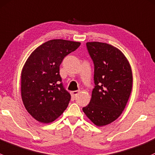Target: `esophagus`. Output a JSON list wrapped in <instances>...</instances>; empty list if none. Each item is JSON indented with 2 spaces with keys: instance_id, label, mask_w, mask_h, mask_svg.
<instances>
[{
  "instance_id": "34e87169",
  "label": "esophagus",
  "mask_w": 155,
  "mask_h": 155,
  "mask_svg": "<svg viewBox=\"0 0 155 155\" xmlns=\"http://www.w3.org/2000/svg\"><path fill=\"white\" fill-rule=\"evenodd\" d=\"M79 93L80 91H73V92H71V96H72V98H75Z\"/></svg>"
}]
</instances>
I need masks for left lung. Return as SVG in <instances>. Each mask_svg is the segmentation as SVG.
I'll list each match as a JSON object with an SVG mask.
<instances>
[{
	"label": "left lung",
	"mask_w": 155,
	"mask_h": 155,
	"mask_svg": "<svg viewBox=\"0 0 155 155\" xmlns=\"http://www.w3.org/2000/svg\"><path fill=\"white\" fill-rule=\"evenodd\" d=\"M93 60L95 88L83 111L89 120L101 127L120 116L130 98L133 74L128 60L119 49L107 43L87 42Z\"/></svg>",
	"instance_id": "obj_1"
}]
</instances>
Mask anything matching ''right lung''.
<instances>
[{
	"mask_svg": "<svg viewBox=\"0 0 155 155\" xmlns=\"http://www.w3.org/2000/svg\"><path fill=\"white\" fill-rule=\"evenodd\" d=\"M80 45L65 39L49 40L36 48L25 62L21 74L22 101L38 122H54L68 107L71 95L62 84L60 66Z\"/></svg>",
	"mask_w": 155,
	"mask_h": 155,
	"instance_id": "obj_1",
	"label": "right lung"
}]
</instances>
